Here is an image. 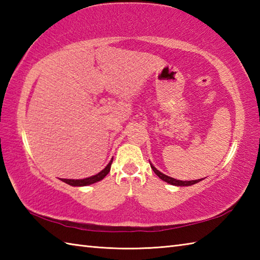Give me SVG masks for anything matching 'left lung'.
Segmentation results:
<instances>
[{
	"label": "left lung",
	"instance_id": "left-lung-1",
	"mask_svg": "<svg viewBox=\"0 0 260 260\" xmlns=\"http://www.w3.org/2000/svg\"><path fill=\"white\" fill-rule=\"evenodd\" d=\"M151 168H152V170L154 171V173H155L159 179L165 181V182H168V183L172 184V185H176V186H189V185L196 184V183H198V182L201 181V179L194 180V181H181V180H175V179H173V178H170V176H168V175H165V174L159 172V171L156 170L155 168H154L152 164H151Z\"/></svg>",
	"mask_w": 260,
	"mask_h": 260
}]
</instances>
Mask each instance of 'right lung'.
<instances>
[{"mask_svg": "<svg viewBox=\"0 0 260 260\" xmlns=\"http://www.w3.org/2000/svg\"><path fill=\"white\" fill-rule=\"evenodd\" d=\"M112 162L113 159L108 163V165L106 168H105L103 171H101L98 174L90 176V178H86V179H82V180H69V179H61V181H63L64 183H67L69 185H73V186H85V185H89L92 183H96V182L103 180L105 176H106L109 171H110V167H112Z\"/></svg>", "mask_w": 260, "mask_h": 260, "instance_id": "right-lung-1", "label": "right lung"}]
</instances>
